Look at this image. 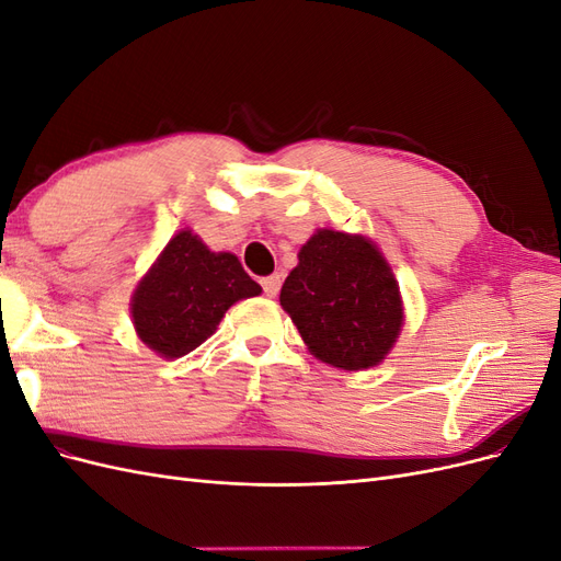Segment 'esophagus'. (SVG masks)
Here are the masks:
<instances>
[{"label": "esophagus", "instance_id": "esophagus-1", "mask_svg": "<svg viewBox=\"0 0 561 561\" xmlns=\"http://www.w3.org/2000/svg\"><path fill=\"white\" fill-rule=\"evenodd\" d=\"M262 287H264V295L266 297H276L278 290H280V276L274 274V276L262 278Z\"/></svg>", "mask_w": 561, "mask_h": 561}]
</instances>
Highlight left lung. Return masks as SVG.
<instances>
[{"label":"left lung","mask_w":561,"mask_h":561,"mask_svg":"<svg viewBox=\"0 0 561 561\" xmlns=\"http://www.w3.org/2000/svg\"><path fill=\"white\" fill-rule=\"evenodd\" d=\"M280 287L304 344L318 360L358 371L393 348L404 311L398 280L365 236L318 229Z\"/></svg>","instance_id":"obj_1"}]
</instances>
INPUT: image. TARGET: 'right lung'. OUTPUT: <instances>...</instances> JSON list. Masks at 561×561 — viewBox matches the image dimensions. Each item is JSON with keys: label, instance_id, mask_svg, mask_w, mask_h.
<instances>
[{"label": "right lung", "instance_id": "right-lung-1", "mask_svg": "<svg viewBox=\"0 0 561 561\" xmlns=\"http://www.w3.org/2000/svg\"><path fill=\"white\" fill-rule=\"evenodd\" d=\"M260 293L236 254L213 252L184 229L135 287L130 316L142 342L173 360L206 342L236 301Z\"/></svg>", "mask_w": 561, "mask_h": 561}]
</instances>
